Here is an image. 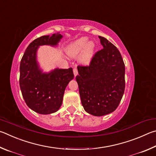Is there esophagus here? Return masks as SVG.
Instances as JSON below:
<instances>
[{
  "mask_svg": "<svg viewBox=\"0 0 156 156\" xmlns=\"http://www.w3.org/2000/svg\"><path fill=\"white\" fill-rule=\"evenodd\" d=\"M73 73H74V75H75V76H76V75H78V71H77V69L76 68H74L73 69Z\"/></svg>",
  "mask_w": 156,
  "mask_h": 156,
  "instance_id": "esophagus-1",
  "label": "esophagus"
}]
</instances>
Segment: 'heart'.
<instances>
[{
	"mask_svg": "<svg viewBox=\"0 0 156 156\" xmlns=\"http://www.w3.org/2000/svg\"><path fill=\"white\" fill-rule=\"evenodd\" d=\"M96 44L93 41H89L86 36L81 37L71 42L66 48V53L70 57H76L79 55L80 64L88 66L90 64L94 56Z\"/></svg>",
	"mask_w": 156,
	"mask_h": 156,
	"instance_id": "b5f03b06",
	"label": "heart"
}]
</instances>
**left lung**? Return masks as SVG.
<instances>
[{
    "mask_svg": "<svg viewBox=\"0 0 156 156\" xmlns=\"http://www.w3.org/2000/svg\"><path fill=\"white\" fill-rule=\"evenodd\" d=\"M103 49L89 66L77 67L76 76L81 104L91 115L101 116L116 110L125 91V64L115 46L99 36Z\"/></svg>",
    "mask_w": 156,
    "mask_h": 156,
    "instance_id": "8db88e82",
    "label": "left lung"
}]
</instances>
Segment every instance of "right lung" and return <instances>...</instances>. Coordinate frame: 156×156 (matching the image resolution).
<instances>
[{"mask_svg": "<svg viewBox=\"0 0 156 156\" xmlns=\"http://www.w3.org/2000/svg\"><path fill=\"white\" fill-rule=\"evenodd\" d=\"M63 37L59 33L43 35L33 41L27 48L20 65V87L27 106L40 114H51L59 110L65 89L74 79L72 68H56L44 72L37 61L41 46L56 47Z\"/></svg>", "mask_w": 156, "mask_h": 156, "instance_id": "right-lung-1", "label": "right lung"}]
</instances>
